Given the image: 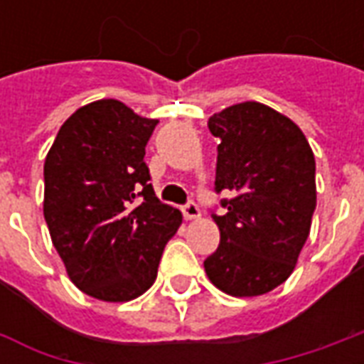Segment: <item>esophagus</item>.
<instances>
[{"instance_id": "obj_1", "label": "esophagus", "mask_w": 364, "mask_h": 364, "mask_svg": "<svg viewBox=\"0 0 364 364\" xmlns=\"http://www.w3.org/2000/svg\"><path fill=\"white\" fill-rule=\"evenodd\" d=\"M183 216H185V220H197L200 218V210L195 203H187L183 206Z\"/></svg>"}]
</instances>
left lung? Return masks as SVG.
Masks as SVG:
<instances>
[{
  "label": "left lung",
  "mask_w": 364,
  "mask_h": 364,
  "mask_svg": "<svg viewBox=\"0 0 364 364\" xmlns=\"http://www.w3.org/2000/svg\"><path fill=\"white\" fill-rule=\"evenodd\" d=\"M208 128L218 144L216 191H232L213 218L218 250L205 271L230 296H261L296 267L316 208V159L304 132L257 101L214 112Z\"/></svg>",
  "instance_id": "8db88e82"
}]
</instances>
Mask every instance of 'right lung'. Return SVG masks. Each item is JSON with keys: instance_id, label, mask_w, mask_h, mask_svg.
<instances>
[{"instance_id": "right-lung-1", "label": "right lung", "mask_w": 364, "mask_h": 364, "mask_svg": "<svg viewBox=\"0 0 364 364\" xmlns=\"http://www.w3.org/2000/svg\"><path fill=\"white\" fill-rule=\"evenodd\" d=\"M156 124L117 99H99L60 127L44 159L52 244L70 281L103 302H128L150 289L183 222L148 183L144 156Z\"/></svg>"}]
</instances>
